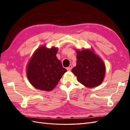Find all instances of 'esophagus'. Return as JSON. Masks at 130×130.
Listing matches in <instances>:
<instances>
[{
	"label": "esophagus",
	"mask_w": 130,
	"mask_h": 130,
	"mask_svg": "<svg viewBox=\"0 0 130 130\" xmlns=\"http://www.w3.org/2000/svg\"><path fill=\"white\" fill-rule=\"evenodd\" d=\"M72 65H70L68 68H67V70H68V71H70V70H72Z\"/></svg>",
	"instance_id": "34e87169"
}]
</instances>
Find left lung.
I'll return each mask as SVG.
<instances>
[{
    "mask_svg": "<svg viewBox=\"0 0 130 130\" xmlns=\"http://www.w3.org/2000/svg\"><path fill=\"white\" fill-rule=\"evenodd\" d=\"M76 66L72 70L77 81L86 87H95L103 82L105 66L100 57L92 51H77Z\"/></svg>",
    "mask_w": 130,
    "mask_h": 130,
    "instance_id": "left-lung-1",
    "label": "left lung"
}]
</instances>
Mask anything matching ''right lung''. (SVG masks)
I'll return each mask as SVG.
<instances>
[{"label": "right lung", "mask_w": 130, "mask_h": 130, "mask_svg": "<svg viewBox=\"0 0 130 130\" xmlns=\"http://www.w3.org/2000/svg\"><path fill=\"white\" fill-rule=\"evenodd\" d=\"M58 49L41 46L37 49L27 67L29 82L38 89L50 91L56 87L67 69L56 57Z\"/></svg>", "instance_id": "1"}]
</instances>
